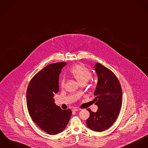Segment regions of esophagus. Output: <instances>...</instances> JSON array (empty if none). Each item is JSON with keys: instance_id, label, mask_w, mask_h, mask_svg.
<instances>
[{"instance_id": "1", "label": "esophagus", "mask_w": 148, "mask_h": 148, "mask_svg": "<svg viewBox=\"0 0 148 148\" xmlns=\"http://www.w3.org/2000/svg\"><path fill=\"white\" fill-rule=\"evenodd\" d=\"M81 110V108H74V109H73L72 110H73V111H80Z\"/></svg>"}]
</instances>
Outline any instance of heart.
I'll list each match as a JSON object with an SVG mask.
<instances>
[{"instance_id":"heart-1","label":"heart","mask_w":148,"mask_h":148,"mask_svg":"<svg viewBox=\"0 0 148 148\" xmlns=\"http://www.w3.org/2000/svg\"><path fill=\"white\" fill-rule=\"evenodd\" d=\"M70 73L81 84H85L92 76L90 71L81 64L73 66L70 69ZM60 84L61 86H64L65 84V79L64 77H62L60 80Z\"/></svg>"}]
</instances>
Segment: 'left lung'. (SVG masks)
I'll return each instance as SVG.
<instances>
[{"label": "left lung", "mask_w": 148, "mask_h": 148, "mask_svg": "<svg viewBox=\"0 0 148 148\" xmlns=\"http://www.w3.org/2000/svg\"><path fill=\"white\" fill-rule=\"evenodd\" d=\"M98 82L94 95L98 109L94 112L89 108L87 127L96 132L110 128L118 118L122 104V90L116 75L108 68L97 63L94 66Z\"/></svg>", "instance_id": "1"}]
</instances>
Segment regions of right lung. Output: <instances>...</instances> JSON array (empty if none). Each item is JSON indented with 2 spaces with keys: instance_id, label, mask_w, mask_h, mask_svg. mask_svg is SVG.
Listing matches in <instances>:
<instances>
[{
  "instance_id": "right-lung-1",
  "label": "right lung",
  "mask_w": 148,
  "mask_h": 148,
  "mask_svg": "<svg viewBox=\"0 0 148 148\" xmlns=\"http://www.w3.org/2000/svg\"><path fill=\"white\" fill-rule=\"evenodd\" d=\"M66 64L59 62L47 66L32 79L27 89L29 114L33 121L48 134L63 131L72 115L71 109L62 110L55 105L53 98L59 90V75Z\"/></svg>"
}]
</instances>
